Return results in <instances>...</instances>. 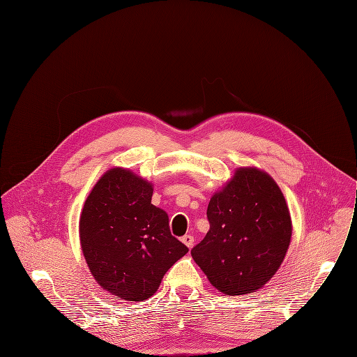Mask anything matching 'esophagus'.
Instances as JSON below:
<instances>
[{
    "mask_svg": "<svg viewBox=\"0 0 357 357\" xmlns=\"http://www.w3.org/2000/svg\"><path fill=\"white\" fill-rule=\"evenodd\" d=\"M181 241H183L188 248H192V245H194V237H192L191 234L183 236V237H181Z\"/></svg>",
    "mask_w": 357,
    "mask_h": 357,
    "instance_id": "1",
    "label": "esophagus"
}]
</instances>
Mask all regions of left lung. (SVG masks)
I'll return each mask as SVG.
<instances>
[{"instance_id": "1", "label": "left lung", "mask_w": 357, "mask_h": 357, "mask_svg": "<svg viewBox=\"0 0 357 357\" xmlns=\"http://www.w3.org/2000/svg\"><path fill=\"white\" fill-rule=\"evenodd\" d=\"M209 231L192 250L212 286L229 296L261 289L279 269L291 237L284 197L273 178L240 167L208 205Z\"/></svg>"}]
</instances>
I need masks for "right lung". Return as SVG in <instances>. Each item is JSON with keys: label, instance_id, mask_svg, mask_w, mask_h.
I'll return each instance as SVG.
<instances>
[{"label": "right lung", "instance_id": "right-lung-1", "mask_svg": "<svg viewBox=\"0 0 357 357\" xmlns=\"http://www.w3.org/2000/svg\"><path fill=\"white\" fill-rule=\"evenodd\" d=\"M153 188L132 172L114 167L85 201L79 237L86 264L109 293L130 301L153 296L167 269L188 252L170 233Z\"/></svg>", "mask_w": 357, "mask_h": 357}]
</instances>
